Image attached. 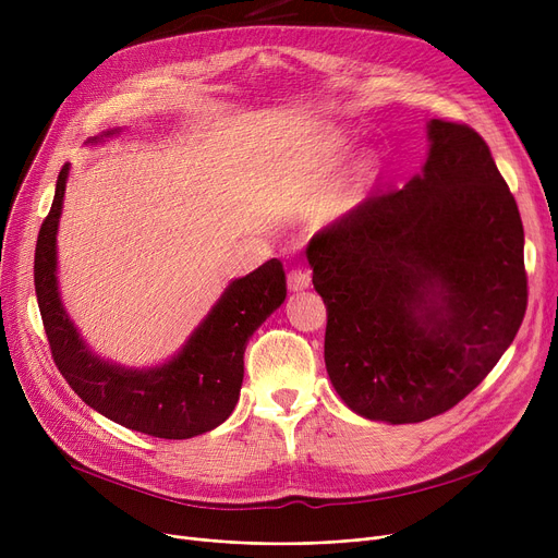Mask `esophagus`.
Segmentation results:
<instances>
[{"label": "esophagus", "instance_id": "34e87169", "mask_svg": "<svg viewBox=\"0 0 558 558\" xmlns=\"http://www.w3.org/2000/svg\"><path fill=\"white\" fill-rule=\"evenodd\" d=\"M312 284V274L307 269H291L287 276V287L291 291H303Z\"/></svg>", "mask_w": 558, "mask_h": 558}]
</instances>
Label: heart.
<instances>
[{
  "label": "heart",
  "mask_w": 558,
  "mask_h": 558,
  "mask_svg": "<svg viewBox=\"0 0 558 558\" xmlns=\"http://www.w3.org/2000/svg\"><path fill=\"white\" fill-rule=\"evenodd\" d=\"M366 171H368V162H362V165H360V179H362V175H364ZM348 208H350L348 194H345L343 190H337V192L326 201V205H324V217L337 219V217H341L343 213H348Z\"/></svg>",
  "instance_id": "obj_1"
}]
</instances>
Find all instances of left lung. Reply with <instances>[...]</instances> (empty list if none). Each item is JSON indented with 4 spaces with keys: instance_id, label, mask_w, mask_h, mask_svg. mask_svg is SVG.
Wrapping results in <instances>:
<instances>
[{
    "instance_id": "1",
    "label": "left lung",
    "mask_w": 558,
    "mask_h": 558,
    "mask_svg": "<svg viewBox=\"0 0 558 558\" xmlns=\"http://www.w3.org/2000/svg\"><path fill=\"white\" fill-rule=\"evenodd\" d=\"M427 160L307 244L328 307L326 368L355 414L421 423L471 393L526 310L524 230L488 144L429 120Z\"/></svg>"
}]
</instances>
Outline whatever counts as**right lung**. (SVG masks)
<instances>
[{"label":"right lung","instance_id":"add662e5","mask_svg":"<svg viewBox=\"0 0 558 558\" xmlns=\"http://www.w3.org/2000/svg\"><path fill=\"white\" fill-rule=\"evenodd\" d=\"M120 133L106 131L99 142ZM70 165L56 181L51 210L43 221L34 282L51 357L74 393L106 418L158 438H192L221 425L240 400L244 350L251 335L284 303L280 259L232 280L201 320L179 355L151 368H126L95 355L70 320L56 276V232L63 213Z\"/></svg>","mask_w":558,"mask_h":558}]
</instances>
